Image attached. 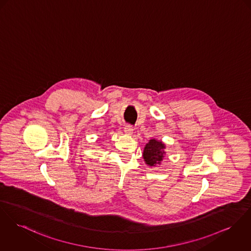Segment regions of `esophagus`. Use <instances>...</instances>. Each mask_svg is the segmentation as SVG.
<instances>
[{"label":"esophagus","mask_w":251,"mask_h":251,"mask_svg":"<svg viewBox=\"0 0 251 251\" xmlns=\"http://www.w3.org/2000/svg\"><path fill=\"white\" fill-rule=\"evenodd\" d=\"M124 132H125V134H127V135H132L134 134V128H133L132 126H130V125H127V126H125V128H124Z\"/></svg>","instance_id":"obj_1"}]
</instances>
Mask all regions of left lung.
I'll return each instance as SVG.
<instances>
[{"label": "left lung", "instance_id": "1", "mask_svg": "<svg viewBox=\"0 0 251 251\" xmlns=\"http://www.w3.org/2000/svg\"><path fill=\"white\" fill-rule=\"evenodd\" d=\"M166 145L161 140L151 138L143 149V159L149 167H156L160 165L166 151Z\"/></svg>", "mask_w": 251, "mask_h": 251}]
</instances>
